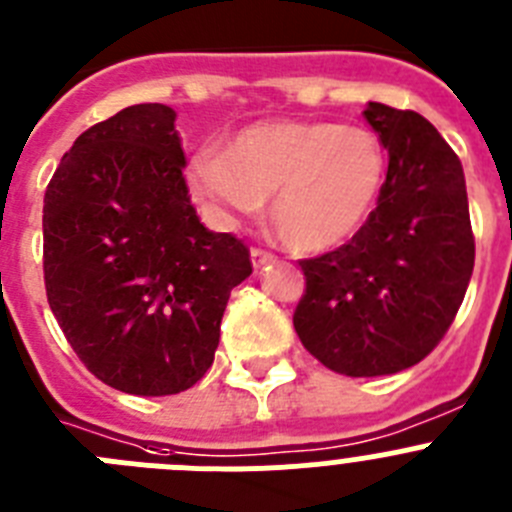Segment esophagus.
<instances>
[{"label":"esophagus","instance_id":"1","mask_svg":"<svg viewBox=\"0 0 512 512\" xmlns=\"http://www.w3.org/2000/svg\"><path fill=\"white\" fill-rule=\"evenodd\" d=\"M274 259L269 251H264V248H251V264L253 269H261L264 264H269V261Z\"/></svg>","mask_w":512,"mask_h":512}]
</instances>
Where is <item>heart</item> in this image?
Listing matches in <instances>:
<instances>
[{
  "label": "heart",
  "mask_w": 512,
  "mask_h": 512,
  "mask_svg": "<svg viewBox=\"0 0 512 512\" xmlns=\"http://www.w3.org/2000/svg\"><path fill=\"white\" fill-rule=\"evenodd\" d=\"M384 148L372 130L325 120H266L241 130L223 156H197L192 192L223 220L269 200L277 235L292 251L320 253L364 225L384 182Z\"/></svg>",
  "instance_id": "obj_1"
}]
</instances>
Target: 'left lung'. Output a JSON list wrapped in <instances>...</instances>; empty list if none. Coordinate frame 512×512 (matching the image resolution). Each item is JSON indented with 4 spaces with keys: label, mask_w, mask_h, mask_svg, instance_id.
<instances>
[{
    "label": "left lung",
    "mask_w": 512,
    "mask_h": 512,
    "mask_svg": "<svg viewBox=\"0 0 512 512\" xmlns=\"http://www.w3.org/2000/svg\"><path fill=\"white\" fill-rule=\"evenodd\" d=\"M390 166L377 207L348 243L300 261L302 346L346 377L418 364L454 323L474 269L461 161L418 112L369 102Z\"/></svg>",
    "instance_id": "8db88e82"
}]
</instances>
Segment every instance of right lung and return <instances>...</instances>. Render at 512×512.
<instances>
[{"instance_id": "add662e5", "label": "right lung", "mask_w": 512, "mask_h": 512, "mask_svg": "<svg viewBox=\"0 0 512 512\" xmlns=\"http://www.w3.org/2000/svg\"><path fill=\"white\" fill-rule=\"evenodd\" d=\"M176 112L133 104L74 140L45 189V295L84 366L140 397L176 395L215 359L251 253L200 223Z\"/></svg>"}]
</instances>
